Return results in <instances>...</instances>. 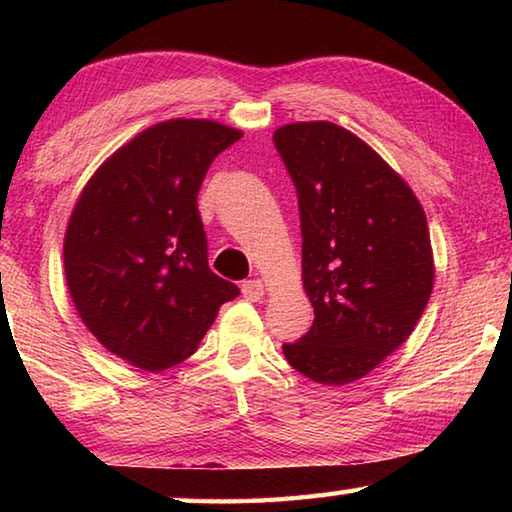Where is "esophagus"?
<instances>
[{
  "instance_id": "1",
  "label": "esophagus",
  "mask_w": 512,
  "mask_h": 512,
  "mask_svg": "<svg viewBox=\"0 0 512 512\" xmlns=\"http://www.w3.org/2000/svg\"><path fill=\"white\" fill-rule=\"evenodd\" d=\"M241 293H244L246 300L257 302V300L264 298L266 287H264L262 280H246L244 284H241Z\"/></svg>"
}]
</instances>
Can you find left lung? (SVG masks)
<instances>
[{
    "label": "left lung",
    "mask_w": 512,
    "mask_h": 512,
    "mask_svg": "<svg viewBox=\"0 0 512 512\" xmlns=\"http://www.w3.org/2000/svg\"><path fill=\"white\" fill-rule=\"evenodd\" d=\"M296 185L314 325L282 352L325 386L366 377L409 339L433 289L427 216L411 187L332 121L273 133Z\"/></svg>",
    "instance_id": "obj_1"
}]
</instances>
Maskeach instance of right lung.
<instances>
[{"label": "right lung", "instance_id": "right-lung-1", "mask_svg": "<svg viewBox=\"0 0 512 512\" xmlns=\"http://www.w3.org/2000/svg\"><path fill=\"white\" fill-rule=\"evenodd\" d=\"M241 131L210 119L146 128L94 171L69 216L65 277L85 327L133 366L167 370L196 352L237 284L207 266L198 189Z\"/></svg>", "mask_w": 512, "mask_h": 512}]
</instances>
